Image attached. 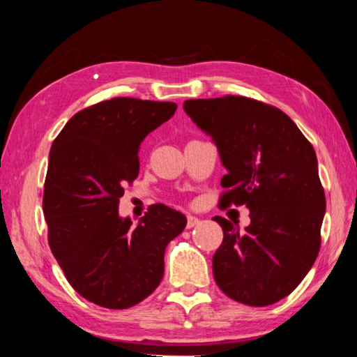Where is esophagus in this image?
I'll return each mask as SVG.
<instances>
[{"label": "esophagus", "mask_w": 357, "mask_h": 357, "mask_svg": "<svg viewBox=\"0 0 357 357\" xmlns=\"http://www.w3.org/2000/svg\"><path fill=\"white\" fill-rule=\"evenodd\" d=\"M200 225V220L197 216H192V215H189L188 216V229H192V227H195V226H199Z\"/></svg>", "instance_id": "1"}]
</instances>
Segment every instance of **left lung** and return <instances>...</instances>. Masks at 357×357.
I'll return each mask as SVG.
<instances>
[{"instance_id": "left-lung-1", "label": "left lung", "mask_w": 357, "mask_h": 357, "mask_svg": "<svg viewBox=\"0 0 357 357\" xmlns=\"http://www.w3.org/2000/svg\"><path fill=\"white\" fill-rule=\"evenodd\" d=\"M184 112L211 136L227 174L220 205H245V232L221 216L213 255L220 289L238 303L268 306L290 295L314 264L326 215L311 142L284 112L242 96L188 99Z\"/></svg>"}]
</instances>
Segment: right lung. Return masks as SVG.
I'll return each instance as SVG.
<instances>
[{
	"instance_id": "obj_1",
	"label": "right lung",
	"mask_w": 357,
	"mask_h": 357,
	"mask_svg": "<svg viewBox=\"0 0 357 357\" xmlns=\"http://www.w3.org/2000/svg\"><path fill=\"white\" fill-rule=\"evenodd\" d=\"M178 105L114 98L78 112L52 142L43 194L47 241L73 289L94 305L126 310L163 278L165 248L185 227L183 213L152 205L136 226L119 215L139 173L141 142Z\"/></svg>"
}]
</instances>
